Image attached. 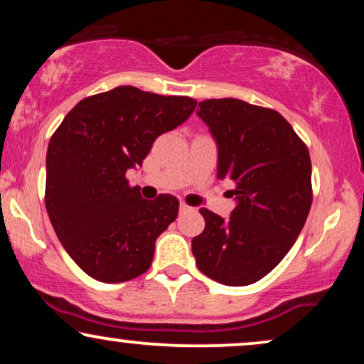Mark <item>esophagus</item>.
I'll list each match as a JSON object with an SVG mask.
<instances>
[{
  "instance_id": "34e87169",
  "label": "esophagus",
  "mask_w": 364,
  "mask_h": 364,
  "mask_svg": "<svg viewBox=\"0 0 364 364\" xmlns=\"http://www.w3.org/2000/svg\"><path fill=\"white\" fill-rule=\"evenodd\" d=\"M191 210V207H188L186 203H179V212H181V214H185V212H190Z\"/></svg>"
}]
</instances>
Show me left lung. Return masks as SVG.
I'll return each instance as SVG.
<instances>
[{
  "label": "left lung",
  "mask_w": 364,
  "mask_h": 364,
  "mask_svg": "<svg viewBox=\"0 0 364 364\" xmlns=\"http://www.w3.org/2000/svg\"><path fill=\"white\" fill-rule=\"evenodd\" d=\"M196 114L217 144V179L235 183L229 219L200 208L202 235L191 241L200 272L225 286H248L279 265L311 207V161L277 111L240 99H208Z\"/></svg>",
  "instance_id": "left-lung-1"
}]
</instances>
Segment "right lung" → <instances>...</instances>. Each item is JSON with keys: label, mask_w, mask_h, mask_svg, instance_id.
<instances>
[{"label": "right lung", "mask_w": 364, "mask_h": 364, "mask_svg": "<svg viewBox=\"0 0 364 364\" xmlns=\"http://www.w3.org/2000/svg\"><path fill=\"white\" fill-rule=\"evenodd\" d=\"M195 107L191 97L121 85L82 99L49 140L48 215L66 253L95 281L124 282L149 270L179 202L173 195L144 200L127 171Z\"/></svg>", "instance_id": "add662e5"}]
</instances>
